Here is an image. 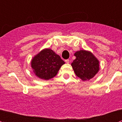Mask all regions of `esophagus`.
I'll return each mask as SVG.
<instances>
[{"mask_svg":"<svg viewBox=\"0 0 122 122\" xmlns=\"http://www.w3.org/2000/svg\"><path fill=\"white\" fill-rule=\"evenodd\" d=\"M65 61H66V63H69L70 61L69 59H66V60H65Z\"/></svg>","mask_w":122,"mask_h":122,"instance_id":"obj_1","label":"esophagus"}]
</instances>
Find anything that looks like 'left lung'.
I'll return each instance as SVG.
<instances>
[{
  "label": "left lung",
  "mask_w": 122,
  "mask_h": 122,
  "mask_svg": "<svg viewBox=\"0 0 122 122\" xmlns=\"http://www.w3.org/2000/svg\"><path fill=\"white\" fill-rule=\"evenodd\" d=\"M76 59L71 65L75 74L81 80H90L93 78L99 70V61L89 51L81 50L74 54Z\"/></svg>",
  "instance_id": "1"
}]
</instances>
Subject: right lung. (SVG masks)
Segmentation results:
<instances>
[{
	"mask_svg": "<svg viewBox=\"0 0 122 122\" xmlns=\"http://www.w3.org/2000/svg\"><path fill=\"white\" fill-rule=\"evenodd\" d=\"M65 61L51 49H45L35 55L31 61V66L36 76L49 80L57 75Z\"/></svg>",
	"mask_w": 122,
	"mask_h": 122,
	"instance_id": "obj_1",
	"label": "right lung"
}]
</instances>
